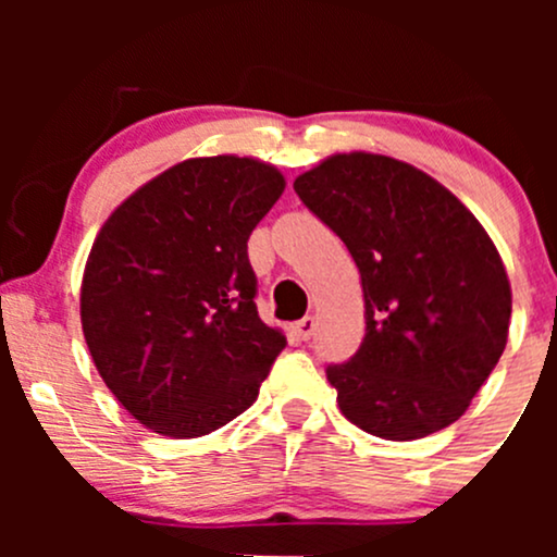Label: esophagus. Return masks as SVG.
<instances>
[{"label":"esophagus","instance_id":"esophagus-1","mask_svg":"<svg viewBox=\"0 0 557 557\" xmlns=\"http://www.w3.org/2000/svg\"><path fill=\"white\" fill-rule=\"evenodd\" d=\"M314 330H317L314 317H304V319H300V322H296V335L300 337V341H311Z\"/></svg>","mask_w":557,"mask_h":557}]
</instances>
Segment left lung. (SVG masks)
Segmentation results:
<instances>
[{
    "mask_svg": "<svg viewBox=\"0 0 557 557\" xmlns=\"http://www.w3.org/2000/svg\"><path fill=\"white\" fill-rule=\"evenodd\" d=\"M293 188L361 272L367 335L327 367L343 417L398 443L450 426L508 341L495 243L445 185L398 159L335 154Z\"/></svg>",
    "mask_w": 557,
    "mask_h": 557,
    "instance_id": "8db88e82",
    "label": "left lung"
}]
</instances>
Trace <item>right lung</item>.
Masks as SVG:
<instances>
[{"label":"right lung","mask_w":557,"mask_h":557,"mask_svg":"<svg viewBox=\"0 0 557 557\" xmlns=\"http://www.w3.org/2000/svg\"><path fill=\"white\" fill-rule=\"evenodd\" d=\"M283 190L257 159H185L96 235L83 335L114 398L157 434L201 437L240 417L287 345L259 319L248 261V238Z\"/></svg>","instance_id":"1"}]
</instances>
